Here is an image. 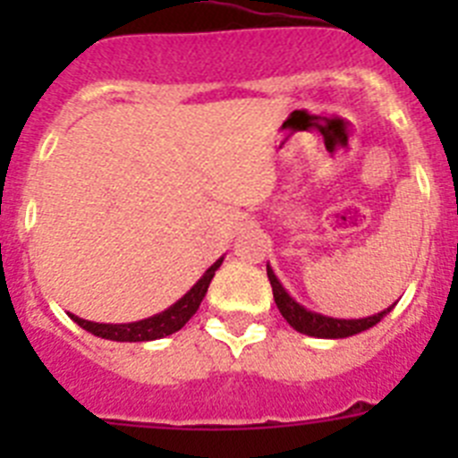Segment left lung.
<instances>
[{
  "label": "left lung",
  "instance_id": "8db88e82",
  "mask_svg": "<svg viewBox=\"0 0 458 458\" xmlns=\"http://www.w3.org/2000/svg\"><path fill=\"white\" fill-rule=\"evenodd\" d=\"M268 270V279H270V286H273V298H275V305H277L279 314L286 318L293 330L302 335H310V337H321V339H344V337H351V335H358V333H365L369 327H374L380 318L390 314L392 307L387 310L378 311L374 317H367V318H333V317H323V314H317V311L307 310L302 307L301 302H295L286 289L279 284V279L275 277L273 268L266 266Z\"/></svg>",
  "mask_w": 458,
  "mask_h": 458
}]
</instances>
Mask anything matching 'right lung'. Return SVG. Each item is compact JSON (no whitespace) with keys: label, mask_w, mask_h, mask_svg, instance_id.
<instances>
[{"label":"right lung","mask_w":458,"mask_h":458,"mask_svg":"<svg viewBox=\"0 0 458 458\" xmlns=\"http://www.w3.org/2000/svg\"><path fill=\"white\" fill-rule=\"evenodd\" d=\"M225 257H220L216 264L210 266L197 284L188 291V293L181 298V301L174 302L172 307H167L165 311L156 314V317H148L144 321L135 323H93L84 321V318L71 314V318L78 323L80 327H84L87 333L96 335V337L112 339V342H153V339H163L167 335L176 333L190 318L194 317V311L199 310L201 301H204L206 291H208L210 279L216 275V270L220 268Z\"/></svg>","instance_id":"right-lung-1"}]
</instances>
